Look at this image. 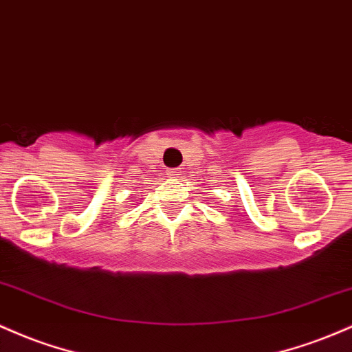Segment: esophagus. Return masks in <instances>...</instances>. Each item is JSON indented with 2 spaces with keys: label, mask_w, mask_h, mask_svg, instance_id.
<instances>
[{
  "label": "esophagus",
  "mask_w": 352,
  "mask_h": 352,
  "mask_svg": "<svg viewBox=\"0 0 352 352\" xmlns=\"http://www.w3.org/2000/svg\"><path fill=\"white\" fill-rule=\"evenodd\" d=\"M167 175H168V177H177V175H180V168H168V170H167Z\"/></svg>",
  "instance_id": "34e87169"
}]
</instances>
